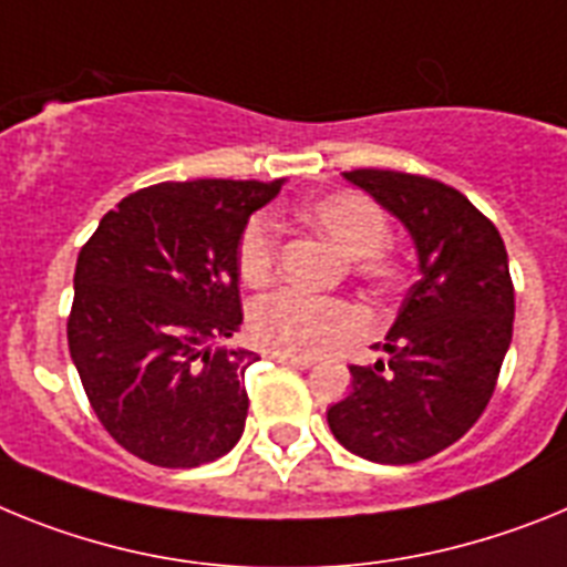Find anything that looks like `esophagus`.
I'll list each match as a JSON object with an SVG mask.
<instances>
[{
    "mask_svg": "<svg viewBox=\"0 0 567 567\" xmlns=\"http://www.w3.org/2000/svg\"><path fill=\"white\" fill-rule=\"evenodd\" d=\"M270 359H277L282 365L290 368H311L313 359L311 357H290V353H270Z\"/></svg>",
    "mask_w": 567,
    "mask_h": 567,
    "instance_id": "1",
    "label": "esophagus"
}]
</instances>
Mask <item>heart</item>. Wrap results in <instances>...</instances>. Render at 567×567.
Listing matches in <instances>:
<instances>
[{
    "instance_id": "1",
    "label": "heart",
    "mask_w": 567,
    "mask_h": 567,
    "mask_svg": "<svg viewBox=\"0 0 567 567\" xmlns=\"http://www.w3.org/2000/svg\"><path fill=\"white\" fill-rule=\"evenodd\" d=\"M299 219L348 256L351 274L368 288L396 290L405 285V259L388 245L391 219L371 196L359 190L319 196L299 208ZM277 225L268 216H254L236 245L239 277L250 288H259L277 274ZM248 328L254 342L262 344L265 351L319 357L348 339L362 337L368 319L344 299H311L297 290H277L250 305Z\"/></svg>"
}]
</instances>
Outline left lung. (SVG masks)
Returning a JSON list of instances; mask_svg holds the SVG:
<instances>
[{
  "label": "left lung",
  "mask_w": 567,
  "mask_h": 567,
  "mask_svg": "<svg viewBox=\"0 0 567 567\" xmlns=\"http://www.w3.org/2000/svg\"><path fill=\"white\" fill-rule=\"evenodd\" d=\"M359 185L411 230L420 279L385 337L388 359L351 365L328 408L339 445L382 465H411L465 436L494 396L514 337V282L499 230L445 182L359 167Z\"/></svg>",
  "instance_id": "1"
}]
</instances>
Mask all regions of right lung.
Returning a JSON list of instances; mask_svg holds the SVG:
<instances>
[{"instance_id": "obj_1", "label": "right lung", "mask_w": 567, "mask_h": 567, "mask_svg": "<svg viewBox=\"0 0 567 567\" xmlns=\"http://www.w3.org/2000/svg\"><path fill=\"white\" fill-rule=\"evenodd\" d=\"M282 179L159 182L127 194L82 245L68 348L102 427L159 467L225 456L248 420L256 353L216 348L243 324L236 245Z\"/></svg>"}]
</instances>
